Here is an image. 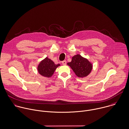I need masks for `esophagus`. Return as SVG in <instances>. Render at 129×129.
<instances>
[{"instance_id": "34e87169", "label": "esophagus", "mask_w": 129, "mask_h": 129, "mask_svg": "<svg viewBox=\"0 0 129 129\" xmlns=\"http://www.w3.org/2000/svg\"><path fill=\"white\" fill-rule=\"evenodd\" d=\"M62 64L63 65H66V64H67V61H66V60H63V61H62Z\"/></svg>"}]
</instances>
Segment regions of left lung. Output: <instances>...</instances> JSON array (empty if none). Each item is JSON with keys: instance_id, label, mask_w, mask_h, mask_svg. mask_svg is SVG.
<instances>
[{"instance_id": "obj_1", "label": "left lung", "mask_w": 129, "mask_h": 129, "mask_svg": "<svg viewBox=\"0 0 129 129\" xmlns=\"http://www.w3.org/2000/svg\"><path fill=\"white\" fill-rule=\"evenodd\" d=\"M67 64L71 67L76 75L81 78L87 77L91 72L93 67L91 62L80 54L73 56L72 61Z\"/></svg>"}]
</instances>
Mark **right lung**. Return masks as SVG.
<instances>
[{"instance_id": "obj_1", "label": "right lung", "mask_w": 129, "mask_h": 129, "mask_svg": "<svg viewBox=\"0 0 129 129\" xmlns=\"http://www.w3.org/2000/svg\"><path fill=\"white\" fill-rule=\"evenodd\" d=\"M60 66V64H55L52 60L46 57L39 63L37 69L41 76L45 78H50L56 68Z\"/></svg>"}]
</instances>
